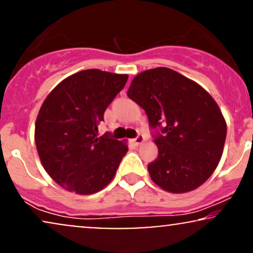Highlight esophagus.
I'll list each match as a JSON object with an SVG mask.
<instances>
[{
	"label": "esophagus",
	"mask_w": 253,
	"mask_h": 253,
	"mask_svg": "<svg viewBox=\"0 0 253 253\" xmlns=\"http://www.w3.org/2000/svg\"><path fill=\"white\" fill-rule=\"evenodd\" d=\"M144 142V136L143 135H138L136 137V138H133L132 139V143L135 145H139V144H142V143Z\"/></svg>",
	"instance_id": "34e87169"
}]
</instances>
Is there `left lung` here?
I'll list each match as a JSON object with an SVG mask.
<instances>
[{
	"label": "left lung",
	"mask_w": 253,
	"mask_h": 253,
	"mask_svg": "<svg viewBox=\"0 0 253 253\" xmlns=\"http://www.w3.org/2000/svg\"><path fill=\"white\" fill-rule=\"evenodd\" d=\"M127 96L148 115L158 157L148 165L152 182L171 193H185L207 180L223 155L226 122L204 88L169 68H155L132 80Z\"/></svg>",
	"instance_id": "left-lung-1"
}]
</instances>
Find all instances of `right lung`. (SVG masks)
Masks as SVG:
<instances>
[{
    "label": "right lung",
    "mask_w": 253,
    "mask_h": 253,
    "mask_svg": "<svg viewBox=\"0 0 253 253\" xmlns=\"http://www.w3.org/2000/svg\"><path fill=\"white\" fill-rule=\"evenodd\" d=\"M126 81V74L79 71L58 83L41 105L35 123L39 157L67 191L92 195L116 174L126 142L97 132L104 111Z\"/></svg>",
    "instance_id": "1"
}]
</instances>
